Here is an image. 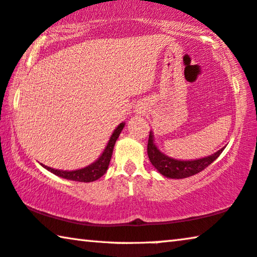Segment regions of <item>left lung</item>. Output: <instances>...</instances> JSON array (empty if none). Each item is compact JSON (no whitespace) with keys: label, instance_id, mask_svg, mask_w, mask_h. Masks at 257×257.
Masks as SVG:
<instances>
[{"label":"left lung","instance_id":"left-lung-1","mask_svg":"<svg viewBox=\"0 0 257 257\" xmlns=\"http://www.w3.org/2000/svg\"><path fill=\"white\" fill-rule=\"evenodd\" d=\"M222 151H224V148L219 150L217 153L207 156V158L193 160V161H180V160L168 158L156 148L152 132H150L147 144V154L152 165L158 169L160 174L169 178H185L203 172L222 153Z\"/></svg>","mask_w":257,"mask_h":257}]
</instances>
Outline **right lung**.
<instances>
[{"label":"right lung","mask_w":257,"mask_h":257,"mask_svg":"<svg viewBox=\"0 0 257 257\" xmlns=\"http://www.w3.org/2000/svg\"><path fill=\"white\" fill-rule=\"evenodd\" d=\"M124 122H121L120 125H118V127L114 130V132L111 136L109 143H107V146L104 150L103 154L99 156V159L97 161L92 163V165L85 167L83 169H79V170H73V172H64V170H58V169H53L50 168V167H45L47 170H50L51 173H53L57 175V176H60L62 178H67V180L70 181H76V182H94L96 180H98L99 177H102L104 174H105L107 167H109L111 156H112V152H113V147L114 144L119 137L120 132L122 127H124Z\"/></svg>","instance_id":"1"}]
</instances>
